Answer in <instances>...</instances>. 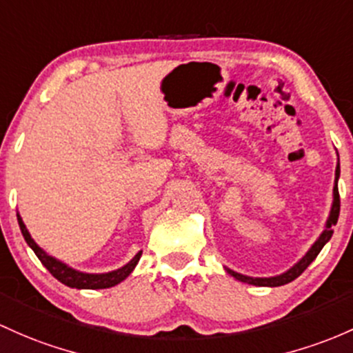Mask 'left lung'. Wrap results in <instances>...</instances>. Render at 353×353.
Listing matches in <instances>:
<instances>
[{
	"label": "left lung",
	"instance_id": "1",
	"mask_svg": "<svg viewBox=\"0 0 353 353\" xmlns=\"http://www.w3.org/2000/svg\"><path fill=\"white\" fill-rule=\"evenodd\" d=\"M339 177H340V164H336V170H335V185H334V204H332V211H330V216H328L327 226H325L323 233L320 234V238L315 241V245L310 248L308 253L305 254V256L301 258L300 261H298L296 265L293 266V268H290V270L286 271V273H283V274H278V276H271V278H251V276H245V274L236 273V271L226 268L228 273H230L231 276H234L236 280L243 281V283L256 285V286H281V285L290 283V281H293V280H295V278L300 276V274L303 273V271L308 268L310 263H312L313 259L319 256V253L321 251V248L325 246V243H328V239H330L332 234H334V226L336 224V221H339V214H340Z\"/></svg>",
	"mask_w": 353,
	"mask_h": 353
}]
</instances>
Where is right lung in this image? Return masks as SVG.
Listing matches in <instances>:
<instances>
[{
    "instance_id": "1",
    "label": "right lung",
    "mask_w": 353,
    "mask_h": 353,
    "mask_svg": "<svg viewBox=\"0 0 353 353\" xmlns=\"http://www.w3.org/2000/svg\"><path fill=\"white\" fill-rule=\"evenodd\" d=\"M17 216H18V224H19V230H21L23 238H25V241L28 243V246L34 251V254H37L38 259H40L41 265H43L58 281H61L63 285L70 286V288H79V290L110 288V286L119 285L120 281L125 280V278L134 271L135 265L139 263V259H141L142 251H139V253L135 254V256L130 259L125 266H122V268L115 271H110V273H100V274L82 273V271L70 268V266L65 265V263L58 261V259H55L53 256H48V254H46L45 251L33 241V238L30 236L28 230H26L25 223H23L21 218H19V214Z\"/></svg>"
}]
</instances>
